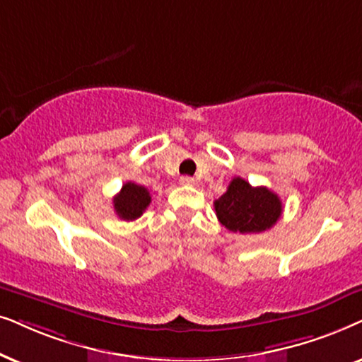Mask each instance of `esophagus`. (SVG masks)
I'll use <instances>...</instances> for the list:
<instances>
[{
  "label": "esophagus",
  "mask_w": 362,
  "mask_h": 362,
  "mask_svg": "<svg viewBox=\"0 0 362 362\" xmlns=\"http://www.w3.org/2000/svg\"><path fill=\"white\" fill-rule=\"evenodd\" d=\"M180 184L182 185H195V178L190 175H182L180 177Z\"/></svg>",
  "instance_id": "34e87169"
}]
</instances>
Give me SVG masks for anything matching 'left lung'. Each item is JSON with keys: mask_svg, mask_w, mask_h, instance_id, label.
Segmentation results:
<instances>
[{"mask_svg": "<svg viewBox=\"0 0 362 362\" xmlns=\"http://www.w3.org/2000/svg\"><path fill=\"white\" fill-rule=\"evenodd\" d=\"M214 205L216 218L233 233H262L276 223L283 211L276 194L267 187H252L242 177H235Z\"/></svg>", "mask_w": 362, "mask_h": 362, "instance_id": "left-lung-1", "label": "left lung"}]
</instances>
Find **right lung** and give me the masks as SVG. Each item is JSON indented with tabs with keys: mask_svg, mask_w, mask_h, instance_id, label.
<instances>
[{
	"mask_svg": "<svg viewBox=\"0 0 362 362\" xmlns=\"http://www.w3.org/2000/svg\"><path fill=\"white\" fill-rule=\"evenodd\" d=\"M152 197L146 187L127 182L114 197V210L120 220L132 221L141 216L151 204Z\"/></svg>",
	"mask_w": 362,
	"mask_h": 362,
	"instance_id": "1",
	"label": "right lung"
}]
</instances>
